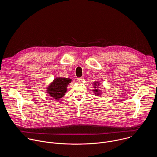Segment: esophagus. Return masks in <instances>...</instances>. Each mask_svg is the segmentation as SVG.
<instances>
[{
    "label": "esophagus",
    "mask_w": 157,
    "mask_h": 157,
    "mask_svg": "<svg viewBox=\"0 0 157 157\" xmlns=\"http://www.w3.org/2000/svg\"><path fill=\"white\" fill-rule=\"evenodd\" d=\"M77 79H78V81L79 82H82L84 79H83L82 78H77Z\"/></svg>",
    "instance_id": "esophagus-1"
}]
</instances>
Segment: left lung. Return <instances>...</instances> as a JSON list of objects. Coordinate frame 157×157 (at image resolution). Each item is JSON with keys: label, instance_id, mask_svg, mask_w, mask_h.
<instances>
[{"label": "left lung", "instance_id": "8db88e82", "mask_svg": "<svg viewBox=\"0 0 157 157\" xmlns=\"http://www.w3.org/2000/svg\"><path fill=\"white\" fill-rule=\"evenodd\" d=\"M94 85H98V82H97V83H95V84ZM94 93H95V94H99V93H98V89H95L94 90Z\"/></svg>", "mask_w": 157, "mask_h": 157}]
</instances>
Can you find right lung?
Returning <instances> with one entry per match:
<instances>
[{
    "mask_svg": "<svg viewBox=\"0 0 157 157\" xmlns=\"http://www.w3.org/2000/svg\"><path fill=\"white\" fill-rule=\"evenodd\" d=\"M71 79L66 78H57L55 79L48 88L47 91L50 96L54 99H60L65 94L67 91V86L71 82Z\"/></svg>",
    "mask_w": 157,
    "mask_h": 157,
    "instance_id": "right-lung-1",
    "label": "right lung"
}]
</instances>
